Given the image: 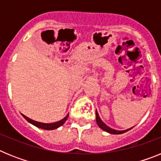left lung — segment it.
I'll list each match as a JSON object with an SVG mask.
<instances>
[{"instance_id": "left-lung-1", "label": "left lung", "mask_w": 161, "mask_h": 161, "mask_svg": "<svg viewBox=\"0 0 161 161\" xmlns=\"http://www.w3.org/2000/svg\"><path fill=\"white\" fill-rule=\"evenodd\" d=\"M96 121L98 126H99L101 129H102L103 130H105V131L108 132V133L109 134H114V135H120V134H123L125 133V132L128 131V130H130V129L133 128V127H131V128L126 129V130H114V129L110 128L109 126H108L107 125L105 124V123L102 122L100 116H99V114H98L97 111V109H96Z\"/></svg>"}]
</instances>
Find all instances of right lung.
<instances>
[{
	"instance_id": "add662e5",
	"label": "right lung",
	"mask_w": 161,
	"mask_h": 161,
	"mask_svg": "<svg viewBox=\"0 0 161 161\" xmlns=\"http://www.w3.org/2000/svg\"><path fill=\"white\" fill-rule=\"evenodd\" d=\"M22 115L23 116V118L25 119V120L27 121V122H29V123H31L32 125H34V126H37V127H38V128L43 129V130H48L57 129L58 127H59V126H61L62 125H64V123L66 122V120L68 118V114H67L66 117H64L63 119H61V120L58 121V122H55V123H44L38 122V121L33 120V119L26 117L25 115L22 114Z\"/></svg>"
}]
</instances>
